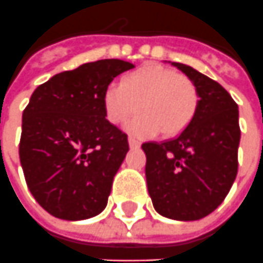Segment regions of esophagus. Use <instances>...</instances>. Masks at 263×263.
Returning <instances> with one entry per match:
<instances>
[{
    "instance_id": "1",
    "label": "esophagus",
    "mask_w": 263,
    "mask_h": 263,
    "mask_svg": "<svg viewBox=\"0 0 263 263\" xmlns=\"http://www.w3.org/2000/svg\"><path fill=\"white\" fill-rule=\"evenodd\" d=\"M128 144H130V147H139V146H140V142H139L136 137H132V136H130V137H128Z\"/></svg>"
}]
</instances>
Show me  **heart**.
I'll list each match as a JSON object with an SVG mask.
<instances>
[{"label":"heart","instance_id":"obj_1","mask_svg":"<svg viewBox=\"0 0 263 263\" xmlns=\"http://www.w3.org/2000/svg\"><path fill=\"white\" fill-rule=\"evenodd\" d=\"M199 106L195 83L164 67L144 66L128 73L120 83H111L103 93V107L110 123L120 124L142 108L128 123V130L149 137L162 130L175 136L189 126Z\"/></svg>","mask_w":263,"mask_h":263}]
</instances>
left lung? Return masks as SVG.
Returning <instances> with one entry per match:
<instances>
[{"mask_svg":"<svg viewBox=\"0 0 263 263\" xmlns=\"http://www.w3.org/2000/svg\"><path fill=\"white\" fill-rule=\"evenodd\" d=\"M197 88L195 119L175 139L146 142V180L156 212L197 220L225 200L238 173V104L223 87L182 63H172Z\"/></svg>","mask_w":263,"mask_h":263,"instance_id":"left-lung-1","label":"left lung"}]
</instances>
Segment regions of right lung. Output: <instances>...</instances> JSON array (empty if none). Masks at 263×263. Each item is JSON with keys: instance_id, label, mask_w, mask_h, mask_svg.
Instances as JSON below:
<instances>
[{"instance_id": "obj_1", "label": "right lung", "mask_w": 263, "mask_h": 263, "mask_svg": "<svg viewBox=\"0 0 263 263\" xmlns=\"http://www.w3.org/2000/svg\"><path fill=\"white\" fill-rule=\"evenodd\" d=\"M123 60H99L38 86L23 113L20 162L34 199L50 215L83 220L104 211L127 135L106 119L103 93Z\"/></svg>"}]
</instances>
